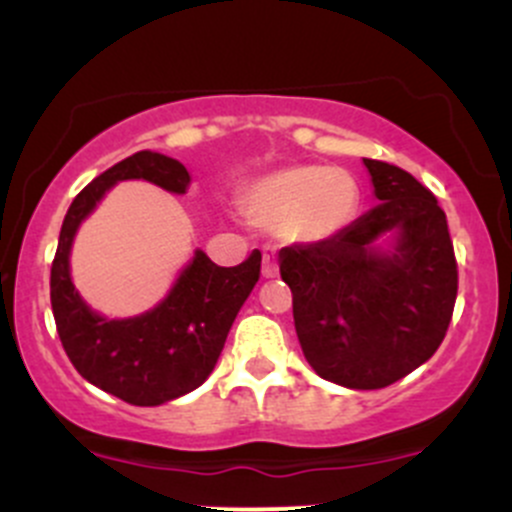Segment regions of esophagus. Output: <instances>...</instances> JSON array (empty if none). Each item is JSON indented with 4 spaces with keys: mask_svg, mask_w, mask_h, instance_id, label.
I'll use <instances>...</instances> for the list:
<instances>
[{
    "mask_svg": "<svg viewBox=\"0 0 512 512\" xmlns=\"http://www.w3.org/2000/svg\"><path fill=\"white\" fill-rule=\"evenodd\" d=\"M262 277H265V280H272V277H277V255H275V250H265V255H262Z\"/></svg>",
    "mask_w": 512,
    "mask_h": 512,
    "instance_id": "obj_1",
    "label": "esophagus"
}]
</instances>
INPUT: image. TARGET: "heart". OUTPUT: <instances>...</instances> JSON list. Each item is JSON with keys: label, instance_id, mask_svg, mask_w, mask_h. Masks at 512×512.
I'll return each instance as SVG.
<instances>
[{"label": "heart", "instance_id": "heart-1", "mask_svg": "<svg viewBox=\"0 0 512 512\" xmlns=\"http://www.w3.org/2000/svg\"><path fill=\"white\" fill-rule=\"evenodd\" d=\"M359 185L349 170L324 165H285L250 180L237 195V210L257 230L282 232L297 245H319L352 223Z\"/></svg>", "mask_w": 512, "mask_h": 512}]
</instances>
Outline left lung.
I'll use <instances>...</instances> for the list:
<instances>
[{
	"label": "left lung",
	"mask_w": 512,
	"mask_h": 512,
	"mask_svg": "<svg viewBox=\"0 0 512 512\" xmlns=\"http://www.w3.org/2000/svg\"><path fill=\"white\" fill-rule=\"evenodd\" d=\"M379 205L319 245L280 250L304 359L347 389H384L441 347L458 270L446 213L406 170L364 158Z\"/></svg>",
	"instance_id": "8db88e82"
}]
</instances>
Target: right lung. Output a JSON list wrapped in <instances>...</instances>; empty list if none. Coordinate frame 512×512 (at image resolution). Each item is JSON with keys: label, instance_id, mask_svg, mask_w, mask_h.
I'll return each mask as SVG.
<instances>
[{"label": "right lung", "instance_id": "right-lung-1", "mask_svg": "<svg viewBox=\"0 0 512 512\" xmlns=\"http://www.w3.org/2000/svg\"><path fill=\"white\" fill-rule=\"evenodd\" d=\"M123 180H148L185 195L190 173L180 160L138 151L91 180L74 198L51 265V309L71 364L89 384L133 406H160L198 389L213 374L237 312L260 280V250L235 267H218L203 250L178 272L156 307L106 317L71 280V247L81 223Z\"/></svg>", "mask_w": 512, "mask_h": 512}]
</instances>
